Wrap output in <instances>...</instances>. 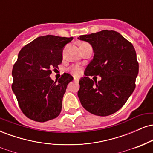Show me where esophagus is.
<instances>
[{
  "label": "esophagus",
  "instance_id": "1",
  "mask_svg": "<svg viewBox=\"0 0 153 153\" xmlns=\"http://www.w3.org/2000/svg\"><path fill=\"white\" fill-rule=\"evenodd\" d=\"M79 80H80V79L78 78H74V81H75V82H78Z\"/></svg>",
  "mask_w": 153,
  "mask_h": 153
}]
</instances>
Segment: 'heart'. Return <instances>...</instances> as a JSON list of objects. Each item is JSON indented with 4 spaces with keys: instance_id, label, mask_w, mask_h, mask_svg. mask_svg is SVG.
<instances>
[{
    "instance_id": "heart-1",
    "label": "heart",
    "mask_w": 153,
    "mask_h": 153,
    "mask_svg": "<svg viewBox=\"0 0 153 153\" xmlns=\"http://www.w3.org/2000/svg\"><path fill=\"white\" fill-rule=\"evenodd\" d=\"M82 45H90L86 42H82L80 44V46H82ZM70 71H71V72L73 75L78 76V75H80V73H81V68L78 65H73L70 68Z\"/></svg>"
}]
</instances>
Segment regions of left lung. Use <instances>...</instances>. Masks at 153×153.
<instances>
[{
	"instance_id": "8db88e82",
	"label": "left lung",
	"mask_w": 153,
	"mask_h": 153,
	"mask_svg": "<svg viewBox=\"0 0 153 153\" xmlns=\"http://www.w3.org/2000/svg\"><path fill=\"white\" fill-rule=\"evenodd\" d=\"M91 44L94 58L80 78L78 96L82 107L93 114L106 117L115 113L134 91L139 71L136 52L130 42L113 30L81 35ZM99 75L94 82L89 76Z\"/></svg>"
}]
</instances>
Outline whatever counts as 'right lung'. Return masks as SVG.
<instances>
[{"label": "right lung", "mask_w": 153, "mask_h": 153, "mask_svg": "<svg viewBox=\"0 0 153 153\" xmlns=\"http://www.w3.org/2000/svg\"><path fill=\"white\" fill-rule=\"evenodd\" d=\"M73 37L46 35L24 46L12 70V90L24 114L45 122L57 117L62 110L67 85L73 80L65 73L57 81L50 78L62 61V49Z\"/></svg>", "instance_id": "add662e5"}]
</instances>
